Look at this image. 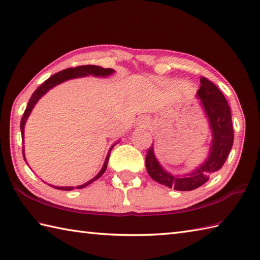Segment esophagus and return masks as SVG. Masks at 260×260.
I'll use <instances>...</instances> for the list:
<instances>
[{
    "label": "esophagus",
    "mask_w": 260,
    "mask_h": 260,
    "mask_svg": "<svg viewBox=\"0 0 260 260\" xmlns=\"http://www.w3.org/2000/svg\"><path fill=\"white\" fill-rule=\"evenodd\" d=\"M139 126L141 127H147L148 126V118L146 116H142L139 119Z\"/></svg>",
    "instance_id": "1"
}]
</instances>
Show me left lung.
I'll use <instances>...</instances> for the list:
<instances>
[{
	"label": "left lung",
	"mask_w": 260,
	"mask_h": 260,
	"mask_svg": "<svg viewBox=\"0 0 260 260\" xmlns=\"http://www.w3.org/2000/svg\"><path fill=\"white\" fill-rule=\"evenodd\" d=\"M200 84L197 96L200 99L212 134L208 157L198 168L183 175L170 173L159 164L153 144L148 148L145 158L147 173L151 178L159 184L178 191H191L206 183L210 174L222 168L234 144V127L227 99L213 82L204 77L200 79Z\"/></svg>",
	"instance_id": "8db88e82"
}]
</instances>
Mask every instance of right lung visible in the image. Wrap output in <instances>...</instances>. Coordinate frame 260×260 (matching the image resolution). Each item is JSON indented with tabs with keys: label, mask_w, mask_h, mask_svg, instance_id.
<instances>
[{
	"label": "right lung",
	"mask_w": 260,
	"mask_h": 260,
	"mask_svg": "<svg viewBox=\"0 0 260 260\" xmlns=\"http://www.w3.org/2000/svg\"><path fill=\"white\" fill-rule=\"evenodd\" d=\"M115 73L114 69H110V68H102L99 67V66H92V64H87V66H80V67H76V68H68V69H64L62 71H60V73L54 74L53 76H51L50 78L47 79L43 84L38 87V89L32 93V96L30 98L29 103H27V106L24 110V114L22 116V119H21V124H20V128H21V134H22V142H23V148H22V153H23V157H24V161L25 159V155H24V126L27 118H29V116L32 112L33 107L36 106V104L39 102V99H40L42 96H45L46 93L52 89L53 87H56L57 85H60L61 82L63 81H67L70 79H75V78H81V77H87V76H93V77H107L113 75ZM116 145L115 144L109 148L108 154L106 156V159H105L104 165L102 170L99 171V173L93 176L91 180H89L86 183L81 184V185H77V186H56V185H51L49 184L50 186L54 187V189L57 190H63V191H71L74 189H82V187H86L87 185H89L90 183H92L93 181H96L97 179L101 178V176L104 174L105 171L107 169V163H108V159H109V155H110V151L113 150V147Z\"/></svg>",
	"instance_id": "right-lung-1"
}]
</instances>
